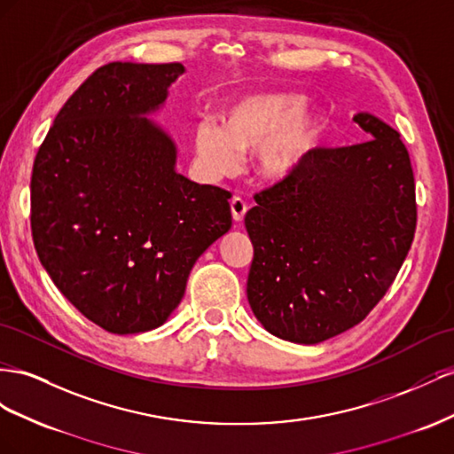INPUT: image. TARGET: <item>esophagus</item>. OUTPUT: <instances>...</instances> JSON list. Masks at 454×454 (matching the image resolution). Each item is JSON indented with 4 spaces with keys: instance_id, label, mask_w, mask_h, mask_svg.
<instances>
[{
    "instance_id": "obj_1",
    "label": "esophagus",
    "mask_w": 454,
    "mask_h": 454,
    "mask_svg": "<svg viewBox=\"0 0 454 454\" xmlns=\"http://www.w3.org/2000/svg\"><path fill=\"white\" fill-rule=\"evenodd\" d=\"M230 209H231V218L236 220V223H241L245 213H247V203H245L241 198H234L230 201Z\"/></svg>"
}]
</instances>
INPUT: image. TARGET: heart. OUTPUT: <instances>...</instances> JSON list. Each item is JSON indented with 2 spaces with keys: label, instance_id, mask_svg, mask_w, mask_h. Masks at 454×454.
Masks as SVG:
<instances>
[{
  "label": "heart",
  "instance_id": "1",
  "mask_svg": "<svg viewBox=\"0 0 454 454\" xmlns=\"http://www.w3.org/2000/svg\"><path fill=\"white\" fill-rule=\"evenodd\" d=\"M308 98L287 90L243 95L220 115V127L201 123L193 133L200 169L211 178L238 171L239 155H254V173L283 184L301 173L325 137V118Z\"/></svg>",
  "mask_w": 454,
  "mask_h": 454
}]
</instances>
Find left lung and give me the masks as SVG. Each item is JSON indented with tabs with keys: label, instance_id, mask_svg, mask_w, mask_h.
Returning a JSON list of instances; mask_svg holds the SVG:
<instances>
[{
	"label": "left lung",
	"instance_id": "obj_1",
	"mask_svg": "<svg viewBox=\"0 0 454 454\" xmlns=\"http://www.w3.org/2000/svg\"><path fill=\"white\" fill-rule=\"evenodd\" d=\"M372 138L317 148L301 173L256 193L247 299L278 339L317 344L364 321L390 289L417 228L414 176L399 133L377 115Z\"/></svg>",
	"mask_w": 454,
	"mask_h": 454
}]
</instances>
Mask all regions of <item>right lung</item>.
<instances>
[{"label":"right lung","mask_w":454,"mask_h":454,"mask_svg":"<svg viewBox=\"0 0 454 454\" xmlns=\"http://www.w3.org/2000/svg\"><path fill=\"white\" fill-rule=\"evenodd\" d=\"M183 64L110 62L57 114L37 150L32 238L57 289L115 334L163 325L198 258L231 228L230 192L176 171L150 120Z\"/></svg>","instance_id":"obj_1"}]
</instances>
